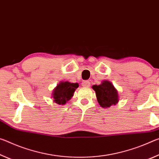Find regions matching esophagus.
I'll list each match as a JSON object with an SVG mask.
<instances>
[{
    "label": "esophagus",
    "instance_id": "34e87169",
    "mask_svg": "<svg viewBox=\"0 0 159 159\" xmlns=\"http://www.w3.org/2000/svg\"><path fill=\"white\" fill-rule=\"evenodd\" d=\"M82 85L84 87H89L90 86V82L89 81H87V80H85V81H83L82 82Z\"/></svg>",
    "mask_w": 159,
    "mask_h": 159
}]
</instances>
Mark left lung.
I'll return each instance as SVG.
<instances>
[{"label": "left lung", "instance_id": "left-lung-1", "mask_svg": "<svg viewBox=\"0 0 159 159\" xmlns=\"http://www.w3.org/2000/svg\"><path fill=\"white\" fill-rule=\"evenodd\" d=\"M99 105L103 108H108L118 102V92L113 84L108 80L101 82L99 85H93Z\"/></svg>", "mask_w": 159, "mask_h": 159}]
</instances>
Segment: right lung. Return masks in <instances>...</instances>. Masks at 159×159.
Listing matches in <instances>:
<instances>
[{"instance_id":"add662e5","label":"right lung","mask_w":159,"mask_h":159,"mask_svg":"<svg viewBox=\"0 0 159 159\" xmlns=\"http://www.w3.org/2000/svg\"><path fill=\"white\" fill-rule=\"evenodd\" d=\"M78 87V83L61 82L53 91L52 97L53 101L60 105H64L73 97L75 91Z\"/></svg>"}]
</instances>
